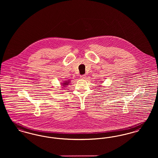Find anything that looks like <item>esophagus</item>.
Masks as SVG:
<instances>
[{
	"label": "esophagus",
	"mask_w": 158,
	"mask_h": 158,
	"mask_svg": "<svg viewBox=\"0 0 158 158\" xmlns=\"http://www.w3.org/2000/svg\"><path fill=\"white\" fill-rule=\"evenodd\" d=\"M80 78H82V79H85L86 78V75H82L80 76Z\"/></svg>",
	"instance_id": "obj_1"
}]
</instances>
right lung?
Returning a JSON list of instances; mask_svg holds the SVG:
<instances>
[{
	"label": "right lung",
	"mask_w": 158,
	"mask_h": 158,
	"mask_svg": "<svg viewBox=\"0 0 158 158\" xmlns=\"http://www.w3.org/2000/svg\"><path fill=\"white\" fill-rule=\"evenodd\" d=\"M69 83H70V81H69V80H67V81H65V83H61V84H62V85L64 87H65L67 85H69Z\"/></svg>",
	"instance_id": "obj_1"
}]
</instances>
